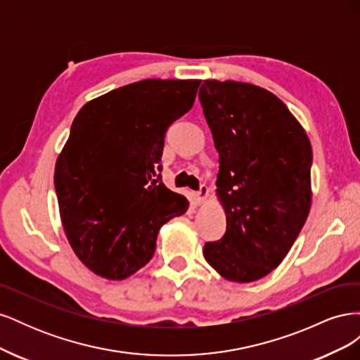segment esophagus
<instances>
[{"label":"esophagus","instance_id":"esophagus-1","mask_svg":"<svg viewBox=\"0 0 360 360\" xmlns=\"http://www.w3.org/2000/svg\"><path fill=\"white\" fill-rule=\"evenodd\" d=\"M207 195H209V188H207L205 184H201L200 191L195 193V202L202 204L205 201V198H207Z\"/></svg>","mask_w":360,"mask_h":360}]
</instances>
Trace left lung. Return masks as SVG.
<instances>
[{
  "mask_svg": "<svg viewBox=\"0 0 360 360\" xmlns=\"http://www.w3.org/2000/svg\"><path fill=\"white\" fill-rule=\"evenodd\" d=\"M198 97L219 153L216 184L226 214L225 234L202 254L225 279L252 282L281 264L308 217L309 139L261 86L212 79Z\"/></svg>",
  "mask_w": 360,
  "mask_h": 360,
  "instance_id": "1",
  "label": "left lung"
}]
</instances>
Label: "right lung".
Here are the masks:
<instances>
[{
    "label": "right lung",
    "mask_w": 360,
    "mask_h": 360,
    "mask_svg": "<svg viewBox=\"0 0 360 360\" xmlns=\"http://www.w3.org/2000/svg\"><path fill=\"white\" fill-rule=\"evenodd\" d=\"M198 79H144L82 106L56 165L64 231L96 275L124 279L156 250L160 226L188 210L162 183L168 127L186 114Z\"/></svg>",
    "instance_id": "obj_1"
}]
</instances>
